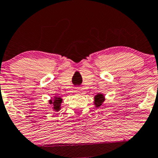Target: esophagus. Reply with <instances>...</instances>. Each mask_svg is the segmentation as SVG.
<instances>
[{
    "label": "esophagus",
    "instance_id": "esophagus-1",
    "mask_svg": "<svg viewBox=\"0 0 158 158\" xmlns=\"http://www.w3.org/2000/svg\"><path fill=\"white\" fill-rule=\"evenodd\" d=\"M75 92L76 93H79L80 92V88H79V87H76V88H75Z\"/></svg>",
    "mask_w": 158,
    "mask_h": 158
}]
</instances>
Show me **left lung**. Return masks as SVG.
I'll list each match as a JSON object with an SVG mask.
<instances>
[{
	"instance_id": "1",
	"label": "left lung",
	"mask_w": 158,
	"mask_h": 158,
	"mask_svg": "<svg viewBox=\"0 0 158 158\" xmlns=\"http://www.w3.org/2000/svg\"><path fill=\"white\" fill-rule=\"evenodd\" d=\"M104 100H105V97L104 95L102 94H98L94 97V105H95L96 108H99V107L102 106L103 104Z\"/></svg>"
}]
</instances>
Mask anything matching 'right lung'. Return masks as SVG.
<instances>
[{"mask_svg":"<svg viewBox=\"0 0 158 158\" xmlns=\"http://www.w3.org/2000/svg\"><path fill=\"white\" fill-rule=\"evenodd\" d=\"M62 103V99L59 97H55L54 99L52 98L49 100V104H51L53 107V110L55 112H58L61 110V104Z\"/></svg>","mask_w":158,"mask_h":158,"instance_id":"right-lung-1","label":"right lung"}]
</instances>
